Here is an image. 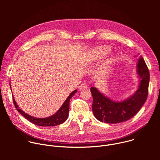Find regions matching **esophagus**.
Masks as SVG:
<instances>
[{
    "label": "esophagus",
    "instance_id": "34e87169",
    "mask_svg": "<svg viewBox=\"0 0 160 160\" xmlns=\"http://www.w3.org/2000/svg\"><path fill=\"white\" fill-rule=\"evenodd\" d=\"M87 87H87V85L86 84H83V83H82V84H81V85L79 86L78 88H79V90H83V89L87 88Z\"/></svg>",
    "mask_w": 160,
    "mask_h": 160
}]
</instances>
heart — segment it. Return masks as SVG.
Masks as SVG:
<instances>
[{"mask_svg":"<svg viewBox=\"0 0 160 160\" xmlns=\"http://www.w3.org/2000/svg\"><path fill=\"white\" fill-rule=\"evenodd\" d=\"M109 52V49L106 46H99L96 48L92 54V60H98L104 58Z\"/></svg>","mask_w":160,"mask_h":160,"instance_id":"heart-1","label":"heart"}]
</instances>
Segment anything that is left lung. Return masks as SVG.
Segmentation results:
<instances>
[{"mask_svg": "<svg viewBox=\"0 0 160 160\" xmlns=\"http://www.w3.org/2000/svg\"><path fill=\"white\" fill-rule=\"evenodd\" d=\"M137 73L140 78L138 89L132 96L122 101H114L96 88H90L93 98L92 111L99 121L118 123L130 120L139 112L146 101L149 83V72L142 56L138 62Z\"/></svg>", "mask_w": 160, "mask_h": 160, "instance_id": "left-lung-1", "label": "left lung"}]
</instances>
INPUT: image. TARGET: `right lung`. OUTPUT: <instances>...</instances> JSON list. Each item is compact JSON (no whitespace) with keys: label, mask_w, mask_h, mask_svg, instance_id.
I'll return each mask as SVG.
<instances>
[{"label":"right lung","mask_w":160,"mask_h":160,"mask_svg":"<svg viewBox=\"0 0 160 160\" xmlns=\"http://www.w3.org/2000/svg\"><path fill=\"white\" fill-rule=\"evenodd\" d=\"M11 87V85H10ZM77 92V90H75L73 92H72L70 96L68 97L66 101L64 102L62 105L61 106L59 109L54 114V115L48 117V118H36L32 117L27 113L23 111H22L17 105L14 98H13V102L14 104L15 108H16L17 111H19L20 114H21L22 116H23L27 120L32 122V123L41 126V127H54L60 124L63 123L68 117V112H69L70 109V99L74 96V94Z\"/></svg>","instance_id":"1"}]
</instances>
